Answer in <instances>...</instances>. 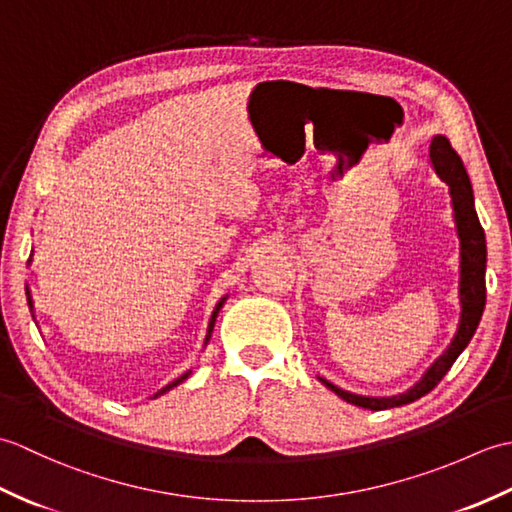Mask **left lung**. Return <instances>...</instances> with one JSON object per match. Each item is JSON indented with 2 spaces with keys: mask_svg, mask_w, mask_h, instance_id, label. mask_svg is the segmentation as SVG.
<instances>
[{
  "mask_svg": "<svg viewBox=\"0 0 512 512\" xmlns=\"http://www.w3.org/2000/svg\"><path fill=\"white\" fill-rule=\"evenodd\" d=\"M429 162L433 171L440 176V180L449 184L453 222L460 239L458 330H455L447 350H444L436 361L427 367V372L420 376L418 383H413L407 391H400V394H394V396H361V394H354V391L336 387L334 383H330V380L317 376L325 387L334 391L336 396L363 409L383 411L391 407H402L422 398L424 394H429V391L444 378V374L449 372L451 365L455 363V358H458L466 350V345L471 343L486 306V237H484V228L480 224V217H477V211H475V198H473L469 173L464 169L462 158L455 154V149L451 147L449 138L444 136L431 138Z\"/></svg>",
  "mask_w": 512,
  "mask_h": 512,
  "instance_id": "1",
  "label": "left lung"
}]
</instances>
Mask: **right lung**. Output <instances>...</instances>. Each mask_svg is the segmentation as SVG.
<instances>
[{"mask_svg": "<svg viewBox=\"0 0 512 512\" xmlns=\"http://www.w3.org/2000/svg\"><path fill=\"white\" fill-rule=\"evenodd\" d=\"M30 264V262H28ZM26 297H28V308H30V312H32V319H35V301H32V297H30V290L26 288ZM226 299H228V295H224L220 301L215 303V308H213V312H211V319H209V325H206V336H204V347H206V343H209V339H211V334H213V328H215V321H217V314H220V310H222V306L226 303ZM191 376V369L189 372H184L182 376H178L176 380H171L169 385H165L162 389H158L154 396L151 398H158V396H162V394H167L169 389H173V387H178L180 383H184V380H187Z\"/></svg>", "mask_w": 512, "mask_h": 512, "instance_id": "add662e5", "label": "right lung"}]
</instances>
